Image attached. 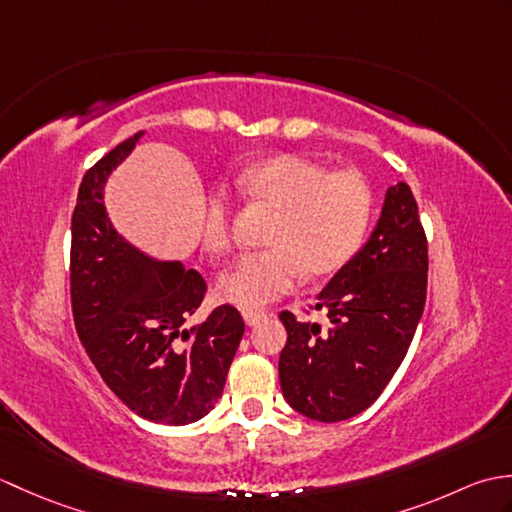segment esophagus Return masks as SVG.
<instances>
[{"mask_svg": "<svg viewBox=\"0 0 512 512\" xmlns=\"http://www.w3.org/2000/svg\"><path fill=\"white\" fill-rule=\"evenodd\" d=\"M242 317L246 325H257L262 319H266V312H257V310H244Z\"/></svg>", "mask_w": 512, "mask_h": 512, "instance_id": "obj_1", "label": "esophagus"}]
</instances>
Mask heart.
<instances>
[{
	"label": "heart",
	"instance_id": "b5f03b06",
	"mask_svg": "<svg viewBox=\"0 0 512 512\" xmlns=\"http://www.w3.org/2000/svg\"><path fill=\"white\" fill-rule=\"evenodd\" d=\"M237 189L273 209L266 244L248 253L217 281V295L255 310L284 297L306 273L323 277L345 266L361 248L372 220V191L354 169L328 171L317 160L281 154L239 171ZM204 246L224 255L233 248V206L226 193L206 200Z\"/></svg>",
	"mask_w": 512,
	"mask_h": 512
}]
</instances>
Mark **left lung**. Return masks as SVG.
Masks as SVG:
<instances>
[{
  "mask_svg": "<svg viewBox=\"0 0 512 512\" xmlns=\"http://www.w3.org/2000/svg\"><path fill=\"white\" fill-rule=\"evenodd\" d=\"M429 248L405 182L389 187L376 231L321 290L330 325L279 314L288 341L279 383L288 405L319 422L365 411L405 358L427 299ZM312 308V306H310Z\"/></svg>",
  "mask_w": 512,
  "mask_h": 512,
  "instance_id": "left-lung-1",
  "label": "left lung"
}]
</instances>
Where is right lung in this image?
<instances>
[{
	"instance_id": "1",
	"label": "right lung",
	"mask_w": 512,
	"mask_h": 512,
	"mask_svg": "<svg viewBox=\"0 0 512 512\" xmlns=\"http://www.w3.org/2000/svg\"><path fill=\"white\" fill-rule=\"evenodd\" d=\"M140 136L116 145L81 180L72 211V317L107 387L140 418L180 427L220 400L244 319L224 303L184 328L202 306L204 277L182 262L149 259L107 220L105 180Z\"/></svg>"
}]
</instances>
